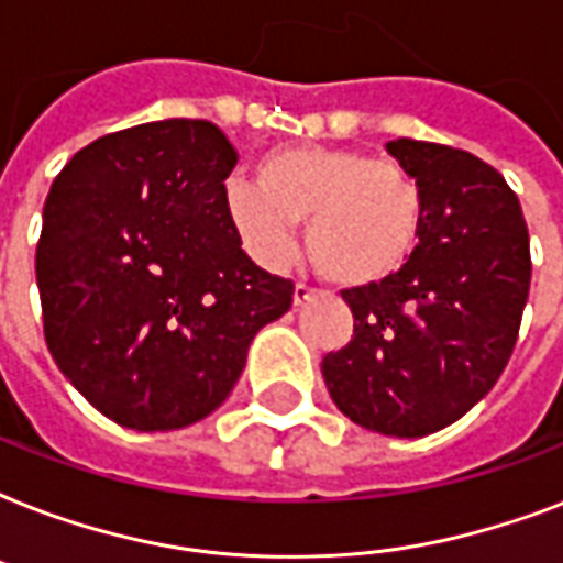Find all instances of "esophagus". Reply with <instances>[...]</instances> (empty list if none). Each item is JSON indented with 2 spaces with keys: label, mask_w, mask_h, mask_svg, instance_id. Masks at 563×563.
<instances>
[{
  "label": "esophagus",
  "mask_w": 563,
  "mask_h": 563,
  "mask_svg": "<svg viewBox=\"0 0 563 563\" xmlns=\"http://www.w3.org/2000/svg\"><path fill=\"white\" fill-rule=\"evenodd\" d=\"M312 298H316V289H309V286L298 283V286H295V295H291V303L300 309V307H307Z\"/></svg>",
  "instance_id": "34e87169"
}]
</instances>
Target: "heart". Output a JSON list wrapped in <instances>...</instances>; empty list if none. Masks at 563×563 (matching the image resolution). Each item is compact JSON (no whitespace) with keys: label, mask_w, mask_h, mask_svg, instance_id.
<instances>
[{"label":"heart","mask_w":563,"mask_h":563,"mask_svg":"<svg viewBox=\"0 0 563 563\" xmlns=\"http://www.w3.org/2000/svg\"><path fill=\"white\" fill-rule=\"evenodd\" d=\"M221 203L239 242L263 263H286L307 221L318 272L342 286H374L409 263L423 203L415 180L362 148L289 145L263 154L256 180L230 178Z\"/></svg>","instance_id":"obj_1"}]
</instances>
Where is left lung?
<instances>
[{"instance_id":"8db88e82","label":"left lung","mask_w":563,"mask_h":563,"mask_svg":"<svg viewBox=\"0 0 563 563\" xmlns=\"http://www.w3.org/2000/svg\"><path fill=\"white\" fill-rule=\"evenodd\" d=\"M423 203L409 263L342 291L353 339L321 362L342 415L391 438H423L467 415L515 351L532 256L517 195L494 166L450 145L385 143Z\"/></svg>"}]
</instances>
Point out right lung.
I'll list each match as a JSON object with an SVG mask.
<instances>
[{
  "label": "right lung",
  "instance_id": "obj_1",
  "mask_svg": "<svg viewBox=\"0 0 563 563\" xmlns=\"http://www.w3.org/2000/svg\"><path fill=\"white\" fill-rule=\"evenodd\" d=\"M236 152L203 119L90 143L48 189L43 333L69 383L119 427H192L228 400L295 286L242 251L221 203Z\"/></svg>",
  "mask_w": 563,
  "mask_h": 563
}]
</instances>
